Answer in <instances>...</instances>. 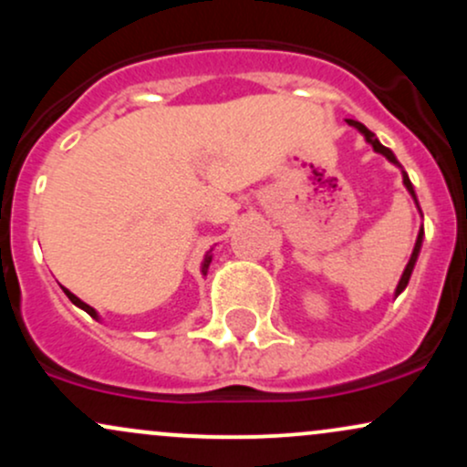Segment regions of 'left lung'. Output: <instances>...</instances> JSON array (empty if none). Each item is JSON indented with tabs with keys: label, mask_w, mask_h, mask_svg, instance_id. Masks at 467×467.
I'll list each match as a JSON object with an SVG mask.
<instances>
[{
	"label": "left lung",
	"mask_w": 467,
	"mask_h": 467,
	"mask_svg": "<svg viewBox=\"0 0 467 467\" xmlns=\"http://www.w3.org/2000/svg\"><path fill=\"white\" fill-rule=\"evenodd\" d=\"M347 122H349L351 127H356L358 131H362V133H364V138H367V142H368V144H373V149H375V151H378V153H382V155H387V158L390 160V162L400 166L398 160H395L393 151H390L389 147H384V144H379L378 138H375V133H373V131H368L367 127L362 125V122H358V120H347ZM401 175H404V184H406V189H409V192H410V195H412V200H415V203H417L415 191H412V184H410L409 175H406V171H401ZM421 237H423V228L420 230V234H417V244H415V250H412V254H410V261H409V265H406L404 275H401V278H400V285H398V289H395V294H400L401 289H404L406 285H409V278H410V275H412V267H415V261H417V256H420V248H421Z\"/></svg>",
	"instance_id": "left-lung-1"
}]
</instances>
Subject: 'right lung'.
<instances>
[{
	"label": "right lung",
	"mask_w": 467,
	"mask_h": 467,
	"mask_svg": "<svg viewBox=\"0 0 467 467\" xmlns=\"http://www.w3.org/2000/svg\"><path fill=\"white\" fill-rule=\"evenodd\" d=\"M211 261H213V256H211V254H206V259H203V265H202V275H206V270H208V265H211ZM63 292H66V296H67L69 301H72L74 305H77V307L85 309V312H88L89 316H92V318H96V312H94L92 307H89L88 303H83V301H80V298L74 296V294L69 292V289H66V287H63Z\"/></svg>",
	"instance_id": "right-lung-1"
}]
</instances>
